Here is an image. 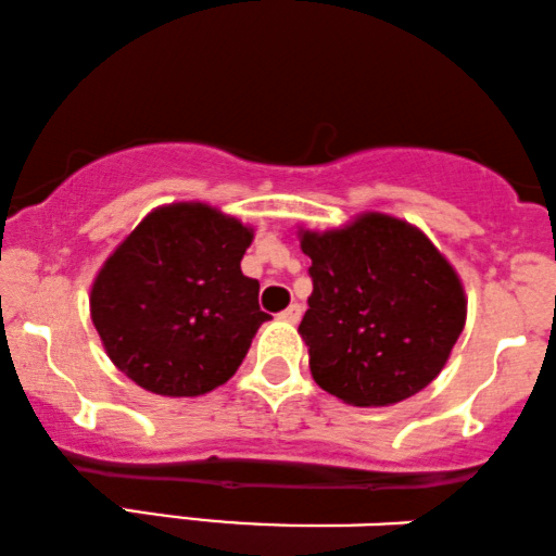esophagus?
I'll use <instances>...</instances> for the list:
<instances>
[{"mask_svg":"<svg viewBox=\"0 0 556 556\" xmlns=\"http://www.w3.org/2000/svg\"><path fill=\"white\" fill-rule=\"evenodd\" d=\"M280 319H286V323L296 325L299 319H302V306H299V304H291L289 309H283V312H280Z\"/></svg>","mask_w":556,"mask_h":556,"instance_id":"esophagus-1","label":"esophagus"}]
</instances>
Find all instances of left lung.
Here are the masks:
<instances>
[{"label": "left lung", "instance_id": "left-lung-1", "mask_svg": "<svg viewBox=\"0 0 556 556\" xmlns=\"http://www.w3.org/2000/svg\"><path fill=\"white\" fill-rule=\"evenodd\" d=\"M309 309L299 325L315 382L351 406H390L427 388L466 325V296L419 228L369 213L306 231Z\"/></svg>", "mask_w": 556, "mask_h": 556}]
</instances>
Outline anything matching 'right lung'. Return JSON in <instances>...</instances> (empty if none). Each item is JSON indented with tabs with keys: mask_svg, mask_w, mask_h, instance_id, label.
Here are the masks:
<instances>
[{
	"mask_svg": "<svg viewBox=\"0 0 556 556\" xmlns=\"http://www.w3.org/2000/svg\"><path fill=\"white\" fill-rule=\"evenodd\" d=\"M250 244V228L200 202L150 213L90 291L111 362L155 395L192 397L224 384L270 319L260 283L241 273Z\"/></svg>",
	"mask_w": 556,
	"mask_h": 556,
	"instance_id": "obj_1",
	"label": "right lung"
}]
</instances>
